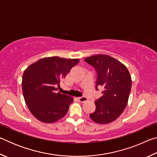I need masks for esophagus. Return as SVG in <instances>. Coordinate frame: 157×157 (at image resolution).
<instances>
[{
    "label": "esophagus",
    "instance_id": "34e87169",
    "mask_svg": "<svg viewBox=\"0 0 157 157\" xmlns=\"http://www.w3.org/2000/svg\"><path fill=\"white\" fill-rule=\"evenodd\" d=\"M78 99L80 102H86V101L88 100V98H87L86 97H85V96L79 97V98H78Z\"/></svg>",
    "mask_w": 157,
    "mask_h": 157
}]
</instances>
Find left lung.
Returning a JSON list of instances; mask_svg holds the SVG:
<instances>
[{"label": "left lung", "mask_w": 157, "mask_h": 157, "mask_svg": "<svg viewBox=\"0 0 157 157\" xmlns=\"http://www.w3.org/2000/svg\"><path fill=\"white\" fill-rule=\"evenodd\" d=\"M84 61L95 68L97 73L95 89L104 87L102 96L95 100V110L89 115L99 124L111 123L123 112L132 88V79L126 66L107 55H97Z\"/></svg>", "instance_id": "left-lung-1"}]
</instances>
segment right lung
Listing matches in <instances>:
<instances>
[{
  "label": "right lung",
  "instance_id": "obj_1",
  "mask_svg": "<svg viewBox=\"0 0 157 157\" xmlns=\"http://www.w3.org/2000/svg\"><path fill=\"white\" fill-rule=\"evenodd\" d=\"M79 62L78 59L50 57L25 69L22 78L23 97L29 110L39 121L55 123L68 112L73 98L57 92L56 86Z\"/></svg>",
  "mask_w": 157,
  "mask_h": 157
}]
</instances>
